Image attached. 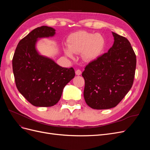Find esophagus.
<instances>
[{"mask_svg": "<svg viewBox=\"0 0 150 150\" xmlns=\"http://www.w3.org/2000/svg\"><path fill=\"white\" fill-rule=\"evenodd\" d=\"M81 73H82V72H81V71L80 69H77L76 71V74L78 75V76H79L81 74Z\"/></svg>", "mask_w": 150, "mask_h": 150, "instance_id": "1", "label": "esophagus"}]
</instances>
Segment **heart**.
Segmentation results:
<instances>
[{"mask_svg":"<svg viewBox=\"0 0 150 150\" xmlns=\"http://www.w3.org/2000/svg\"><path fill=\"white\" fill-rule=\"evenodd\" d=\"M106 40L100 34H93L81 30L72 34L67 40V46L70 51L76 54L82 52L86 61H93L100 56L105 48ZM68 56L72 57L69 50H65Z\"/></svg>","mask_w":150,"mask_h":150,"instance_id":"obj_1","label":"heart"}]
</instances>
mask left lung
<instances>
[{
	"mask_svg": "<svg viewBox=\"0 0 150 150\" xmlns=\"http://www.w3.org/2000/svg\"><path fill=\"white\" fill-rule=\"evenodd\" d=\"M115 42L108 52L85 67L84 97L93 109L105 110L118 104L133 84L137 57L129 40L112 33Z\"/></svg>",
	"mask_w": 150,
	"mask_h": 150,
	"instance_id": "obj_1",
	"label": "left lung"
}]
</instances>
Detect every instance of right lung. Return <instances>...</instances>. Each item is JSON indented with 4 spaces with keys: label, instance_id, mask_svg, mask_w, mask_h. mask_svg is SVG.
Masks as SVG:
<instances>
[{
    "label": "right lung",
    "instance_id": "obj_1",
    "mask_svg": "<svg viewBox=\"0 0 150 150\" xmlns=\"http://www.w3.org/2000/svg\"><path fill=\"white\" fill-rule=\"evenodd\" d=\"M55 34L47 26L38 28L18 43L12 59V69L18 91L35 106L49 107L59 101L65 86L74 78L72 67H62L52 59L38 54V38Z\"/></svg>",
    "mask_w": 150,
    "mask_h": 150
}]
</instances>
